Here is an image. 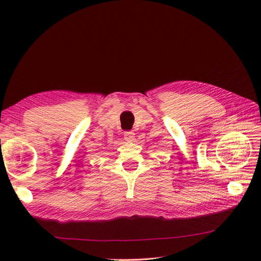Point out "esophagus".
<instances>
[{
    "instance_id": "1",
    "label": "esophagus",
    "mask_w": 261,
    "mask_h": 261,
    "mask_svg": "<svg viewBox=\"0 0 261 261\" xmlns=\"http://www.w3.org/2000/svg\"><path fill=\"white\" fill-rule=\"evenodd\" d=\"M124 138L127 141H132L135 139V132L134 131H125L124 132Z\"/></svg>"
}]
</instances>
